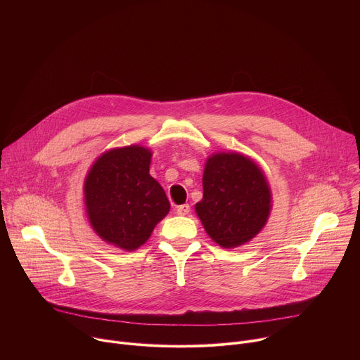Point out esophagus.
<instances>
[{
  "label": "esophagus",
  "mask_w": 360,
  "mask_h": 360,
  "mask_svg": "<svg viewBox=\"0 0 360 360\" xmlns=\"http://www.w3.org/2000/svg\"><path fill=\"white\" fill-rule=\"evenodd\" d=\"M189 211H191V207H189L188 203H184V205H179V207H176V214L181 215V217L188 215Z\"/></svg>",
  "instance_id": "1"
}]
</instances>
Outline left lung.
I'll use <instances>...</instances> for the list:
<instances>
[{
	"instance_id": "1",
	"label": "left lung",
	"mask_w": 360,
	"mask_h": 360,
	"mask_svg": "<svg viewBox=\"0 0 360 360\" xmlns=\"http://www.w3.org/2000/svg\"><path fill=\"white\" fill-rule=\"evenodd\" d=\"M203 196L195 212L224 249L248 243L266 225L272 192L262 168L239 152H215L205 162Z\"/></svg>"
}]
</instances>
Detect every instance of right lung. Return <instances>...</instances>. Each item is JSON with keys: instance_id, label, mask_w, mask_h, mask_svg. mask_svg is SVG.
Wrapping results in <instances>:
<instances>
[{"instance_id": "right-lung-1", "label": "right lung", "mask_w": 360, "mask_h": 360, "mask_svg": "<svg viewBox=\"0 0 360 360\" xmlns=\"http://www.w3.org/2000/svg\"><path fill=\"white\" fill-rule=\"evenodd\" d=\"M152 150L112 148L94 161L84 181L85 212L94 232L122 250H136L169 212L164 188L149 175Z\"/></svg>"}]
</instances>
